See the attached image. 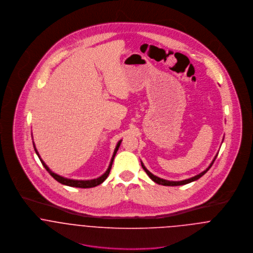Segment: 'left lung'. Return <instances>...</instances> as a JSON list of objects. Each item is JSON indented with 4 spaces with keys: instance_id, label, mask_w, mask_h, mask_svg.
Masks as SVG:
<instances>
[{
    "instance_id": "8db88e82",
    "label": "left lung",
    "mask_w": 253,
    "mask_h": 253,
    "mask_svg": "<svg viewBox=\"0 0 253 253\" xmlns=\"http://www.w3.org/2000/svg\"><path fill=\"white\" fill-rule=\"evenodd\" d=\"M217 155L215 156V158L213 159V161H212V163L210 165V167L206 169V170H204L202 173H200V174H198V175H196V176H194V177H192V178H189V179H185V180L182 181H169L166 180V179H162V178H160V177H158V176H156V175H154V174H152L146 168L144 167V165L142 164V162H141V166H142V168H143V169H144L145 171H146V173L148 174V176L152 179V180L154 181V182H156V183H158V184H161V185H164V186H179V185H185V184H188V183H190V182H193V181L198 180L200 177H202L211 168V166L213 165V163H214V161H215V159H216Z\"/></svg>"
}]
</instances>
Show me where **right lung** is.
I'll return each instance as SVG.
<instances>
[{"label":"right lung","instance_id":"add662e5","mask_svg":"<svg viewBox=\"0 0 253 253\" xmlns=\"http://www.w3.org/2000/svg\"><path fill=\"white\" fill-rule=\"evenodd\" d=\"M121 142H122V141H119L118 144L116 146V148H115L113 157H112V159H111L108 169L106 170V172H105L103 175H101L100 177H98V178H96V179H91V180H74V179H68V178L62 177V176H60V175H58V174L52 172V171L47 168V166L43 163V161L40 158V155H39V153H38V151H37L34 142H33V145H34L35 152H36V154L38 155V157H39V159H40L42 165L43 166V168L48 171V173H49L55 180L58 181L59 183H61V184H63V185H67V186H70V187H77V188H92V187H95V186L101 184L103 181L105 180V179L108 177L110 170H111V168H112V164H113V161H114V158H115L116 153H117V151H118V149H119V147H120V145H121Z\"/></svg>","mask_w":253,"mask_h":253}]
</instances>
